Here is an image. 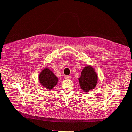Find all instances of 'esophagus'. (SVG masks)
<instances>
[{
  "mask_svg": "<svg viewBox=\"0 0 132 132\" xmlns=\"http://www.w3.org/2000/svg\"><path fill=\"white\" fill-rule=\"evenodd\" d=\"M70 76H68V75H66V76H65V78L66 79H69L70 78Z\"/></svg>",
  "mask_w": 132,
  "mask_h": 132,
  "instance_id": "esophagus-1",
  "label": "esophagus"
}]
</instances>
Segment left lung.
Returning a JSON list of instances; mask_svg holds the SVG:
<instances>
[{
  "label": "left lung",
  "mask_w": 132,
  "mask_h": 132,
  "mask_svg": "<svg viewBox=\"0 0 132 132\" xmlns=\"http://www.w3.org/2000/svg\"><path fill=\"white\" fill-rule=\"evenodd\" d=\"M97 75L94 69L90 66H87L83 69L79 81L81 89L85 92H89L94 89L97 82Z\"/></svg>",
  "instance_id": "8db88e82"
}]
</instances>
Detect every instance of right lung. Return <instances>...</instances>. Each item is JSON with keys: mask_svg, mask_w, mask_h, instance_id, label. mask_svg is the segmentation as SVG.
<instances>
[{"mask_svg": "<svg viewBox=\"0 0 132 132\" xmlns=\"http://www.w3.org/2000/svg\"><path fill=\"white\" fill-rule=\"evenodd\" d=\"M39 79L40 83L49 90L53 88L58 82L57 78L48 68H45L41 71Z\"/></svg>", "mask_w": 132, "mask_h": 132, "instance_id": "obj_1", "label": "right lung"}]
</instances>
